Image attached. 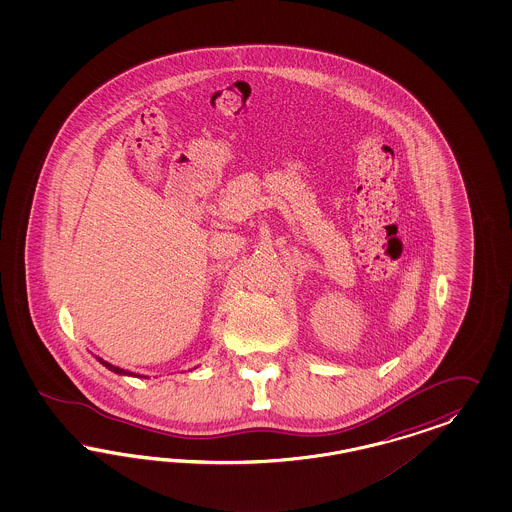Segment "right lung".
I'll use <instances>...</instances> for the list:
<instances>
[{
	"mask_svg": "<svg viewBox=\"0 0 512 512\" xmlns=\"http://www.w3.org/2000/svg\"><path fill=\"white\" fill-rule=\"evenodd\" d=\"M97 360H99V364H103L107 370H110V372L118 373V375H133L131 372H125V370H122V368H118V366H112L110 362H107V360H103V358L95 357Z\"/></svg>",
	"mask_w": 512,
	"mask_h": 512,
	"instance_id": "right-lung-1",
	"label": "right lung"
}]
</instances>
